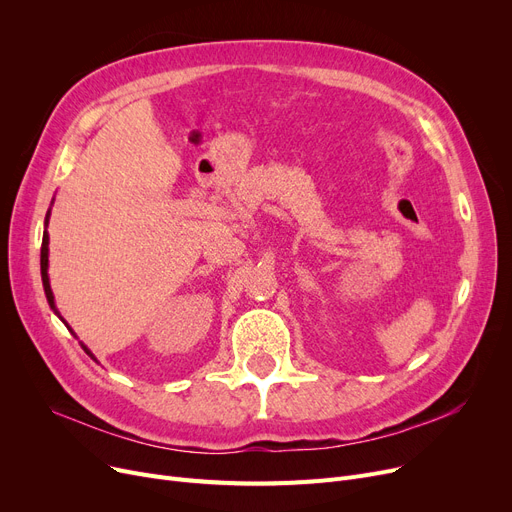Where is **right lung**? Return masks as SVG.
<instances>
[{"instance_id":"add662e5","label":"right lung","mask_w":512,"mask_h":512,"mask_svg":"<svg viewBox=\"0 0 512 512\" xmlns=\"http://www.w3.org/2000/svg\"><path fill=\"white\" fill-rule=\"evenodd\" d=\"M53 203V201H51ZM49 215H51V207L47 209V215H45V232H43V245H41V280H43V290H45V297H47V303H49V307L53 309V313H56L62 321H64V317L60 315V311H58V307H56V301H53V292H51V284H49V274H47V267H49V234H47V224H49ZM66 324V321H64ZM66 328L72 332V328L66 324ZM74 334V332H72ZM76 336V334H74ZM80 346H83V351L93 359V361H97L95 359V355L89 351V348L80 342Z\"/></svg>"}]
</instances>
